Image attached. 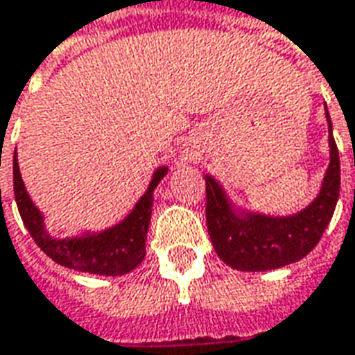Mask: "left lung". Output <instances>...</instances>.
<instances>
[{
	"label": "left lung",
	"mask_w": 355,
	"mask_h": 355,
	"mask_svg": "<svg viewBox=\"0 0 355 355\" xmlns=\"http://www.w3.org/2000/svg\"><path fill=\"white\" fill-rule=\"evenodd\" d=\"M330 165L314 200L293 216L236 210L214 177L206 175V226L220 259L238 271H269L299 261L320 241L340 196V157L326 110Z\"/></svg>",
	"instance_id": "left-lung-1"
}]
</instances>
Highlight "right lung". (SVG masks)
Wrapping results in <instances>:
<instances>
[{"label":"right lung","mask_w":355,"mask_h":355,"mask_svg":"<svg viewBox=\"0 0 355 355\" xmlns=\"http://www.w3.org/2000/svg\"><path fill=\"white\" fill-rule=\"evenodd\" d=\"M168 166H159L153 173L149 189L119 224L107 227L104 232H84L82 236L58 239L49 234L44 226V216L33 204L31 196L23 184L19 173L17 153L13 159V190L19 214L25 227L29 230L35 243L58 265L76 269L82 273L117 277L133 271L145 257L147 230L151 222L153 208V190L165 177Z\"/></svg>","instance_id":"obj_1"}]
</instances>
